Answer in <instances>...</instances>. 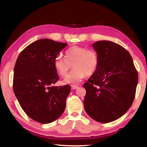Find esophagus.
I'll return each instance as SVG.
<instances>
[{
  "mask_svg": "<svg viewBox=\"0 0 147 147\" xmlns=\"http://www.w3.org/2000/svg\"><path fill=\"white\" fill-rule=\"evenodd\" d=\"M78 88V86H76V85H72L71 86V88L72 90H76Z\"/></svg>",
  "mask_w": 147,
  "mask_h": 147,
  "instance_id": "1",
  "label": "esophagus"
}]
</instances>
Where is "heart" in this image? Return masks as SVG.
<instances>
[{
    "label": "heart",
    "mask_w": 147,
    "mask_h": 147,
    "mask_svg": "<svg viewBox=\"0 0 147 147\" xmlns=\"http://www.w3.org/2000/svg\"><path fill=\"white\" fill-rule=\"evenodd\" d=\"M99 64L98 55L94 50L80 46H73L65 52V57L57 56L54 60V67L59 75H67L72 65V71L64 80V83L76 85L86 76L93 75Z\"/></svg>",
    "instance_id": "heart-1"
}]
</instances>
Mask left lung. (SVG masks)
<instances>
[{"mask_svg": "<svg viewBox=\"0 0 147 147\" xmlns=\"http://www.w3.org/2000/svg\"><path fill=\"white\" fill-rule=\"evenodd\" d=\"M97 53V70L83 85L84 107L89 116L102 123L126 113L135 99L138 75L129 52L120 45L101 40L92 45Z\"/></svg>", "mask_w": 147, "mask_h": 147, "instance_id": "1", "label": "left lung"}]
</instances>
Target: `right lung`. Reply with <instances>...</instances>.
I'll use <instances>...</instances> for the list:
<instances>
[{
	"instance_id": "1",
	"label": "right lung",
	"mask_w": 147,
	"mask_h": 147,
	"mask_svg": "<svg viewBox=\"0 0 147 147\" xmlns=\"http://www.w3.org/2000/svg\"><path fill=\"white\" fill-rule=\"evenodd\" d=\"M67 45L51 39H40L21 51L16 62L14 93L28 116L40 123H52L65 110L71 87L52 85L59 79L54 60Z\"/></svg>"
}]
</instances>
